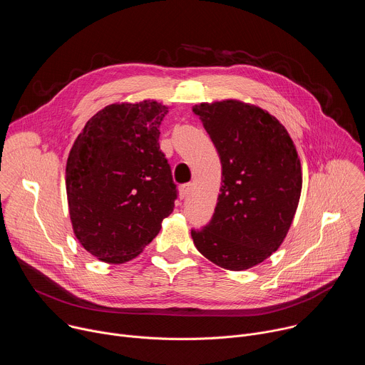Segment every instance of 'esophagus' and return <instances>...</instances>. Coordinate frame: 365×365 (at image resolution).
Wrapping results in <instances>:
<instances>
[{
    "label": "esophagus",
    "mask_w": 365,
    "mask_h": 365,
    "mask_svg": "<svg viewBox=\"0 0 365 365\" xmlns=\"http://www.w3.org/2000/svg\"><path fill=\"white\" fill-rule=\"evenodd\" d=\"M190 183H186V185H182L180 186V189H179V192H180V199H185V197H187L189 196V193H190Z\"/></svg>",
    "instance_id": "esophagus-1"
}]
</instances>
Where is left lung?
Segmentation results:
<instances>
[{"mask_svg":"<svg viewBox=\"0 0 365 365\" xmlns=\"http://www.w3.org/2000/svg\"><path fill=\"white\" fill-rule=\"evenodd\" d=\"M193 113L222 166L215 212L192 230L195 247L220 267L250 269L280 247L292 225L302 190L294 144L273 115L240 101L200 103Z\"/></svg>","mask_w":365,"mask_h":365,"instance_id":"left-lung-1","label":"left lung"}]
</instances>
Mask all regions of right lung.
I'll return each mask as SVG.
<instances>
[{
    "instance_id": "1",
    "label": "right lung",
    "mask_w": 365,
    "mask_h": 365,
    "mask_svg": "<svg viewBox=\"0 0 365 365\" xmlns=\"http://www.w3.org/2000/svg\"><path fill=\"white\" fill-rule=\"evenodd\" d=\"M168 113L155 101L113 103L86 123L69 153L73 232L102 262L137 257L173 212L178 189L159 144Z\"/></svg>"
}]
</instances>
